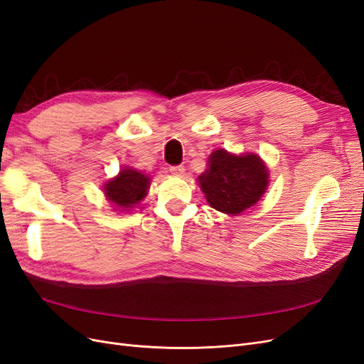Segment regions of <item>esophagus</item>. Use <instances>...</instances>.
<instances>
[{"label":"esophagus","instance_id":"34e87169","mask_svg":"<svg viewBox=\"0 0 364 364\" xmlns=\"http://www.w3.org/2000/svg\"><path fill=\"white\" fill-rule=\"evenodd\" d=\"M185 171V168L182 165H170V173L174 176H182Z\"/></svg>","mask_w":364,"mask_h":364}]
</instances>
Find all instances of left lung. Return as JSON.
Wrapping results in <instances>:
<instances>
[{"label":"left lung","instance_id":"8db88e82","mask_svg":"<svg viewBox=\"0 0 364 364\" xmlns=\"http://www.w3.org/2000/svg\"><path fill=\"white\" fill-rule=\"evenodd\" d=\"M199 182L209 205L220 213L237 215L255 205L266 193L269 170L253 153L232 155L222 149L211 153Z\"/></svg>","mask_w":364,"mask_h":364}]
</instances>
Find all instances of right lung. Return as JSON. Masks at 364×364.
Segmentation results:
<instances>
[{
	"instance_id": "obj_1",
	"label": "right lung",
	"mask_w": 364,
	"mask_h": 364,
	"mask_svg": "<svg viewBox=\"0 0 364 364\" xmlns=\"http://www.w3.org/2000/svg\"><path fill=\"white\" fill-rule=\"evenodd\" d=\"M149 186V176L135 168H123L117 178L106 182L103 188L106 199L118 208L117 211H129L144 199Z\"/></svg>"
}]
</instances>
